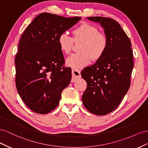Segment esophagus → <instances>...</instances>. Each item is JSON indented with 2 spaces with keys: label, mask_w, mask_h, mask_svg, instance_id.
<instances>
[{
  "label": "esophagus",
  "mask_w": 148,
  "mask_h": 148,
  "mask_svg": "<svg viewBox=\"0 0 148 148\" xmlns=\"http://www.w3.org/2000/svg\"><path fill=\"white\" fill-rule=\"evenodd\" d=\"M72 82H75L79 78H81V72H80L79 70L77 69H73L72 70Z\"/></svg>",
  "instance_id": "obj_1"
}]
</instances>
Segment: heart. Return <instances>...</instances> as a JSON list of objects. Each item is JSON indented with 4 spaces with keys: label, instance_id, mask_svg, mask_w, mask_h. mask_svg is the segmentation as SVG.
Segmentation results:
<instances>
[{
    "label": "heart",
    "instance_id": "b5f03b06",
    "mask_svg": "<svg viewBox=\"0 0 148 148\" xmlns=\"http://www.w3.org/2000/svg\"><path fill=\"white\" fill-rule=\"evenodd\" d=\"M73 39L66 33L58 38V44L61 51L69 54L73 42H81L80 53L72 54L66 60V64L74 69L85 67L90 59L97 61L102 56L107 48V37L99 33L98 28L88 23H84L73 30Z\"/></svg>",
    "mask_w": 148,
    "mask_h": 148
}]
</instances>
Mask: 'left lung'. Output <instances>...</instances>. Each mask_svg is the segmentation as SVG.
<instances>
[{
	"mask_svg": "<svg viewBox=\"0 0 148 148\" xmlns=\"http://www.w3.org/2000/svg\"><path fill=\"white\" fill-rule=\"evenodd\" d=\"M87 19L103 28L107 48L99 60L81 71L87 84L82 100L88 112L105 115L119 106L130 88L134 66L132 43L116 21L102 16Z\"/></svg>",
	"mask_w": 148,
	"mask_h": 148,
	"instance_id": "left-lung-1",
	"label": "left lung"
}]
</instances>
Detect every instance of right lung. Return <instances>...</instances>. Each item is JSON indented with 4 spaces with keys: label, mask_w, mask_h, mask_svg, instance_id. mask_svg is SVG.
I'll list each match as a JSON object with an SVG mask.
<instances>
[{
    "label": "right lung",
    "mask_w": 148,
    "mask_h": 148,
    "mask_svg": "<svg viewBox=\"0 0 148 148\" xmlns=\"http://www.w3.org/2000/svg\"><path fill=\"white\" fill-rule=\"evenodd\" d=\"M81 19L49 13L38 15L25 29L15 59L16 90L27 106L46 114L55 108L72 78L58 38Z\"/></svg>",
    "instance_id": "add662e5"
}]
</instances>
